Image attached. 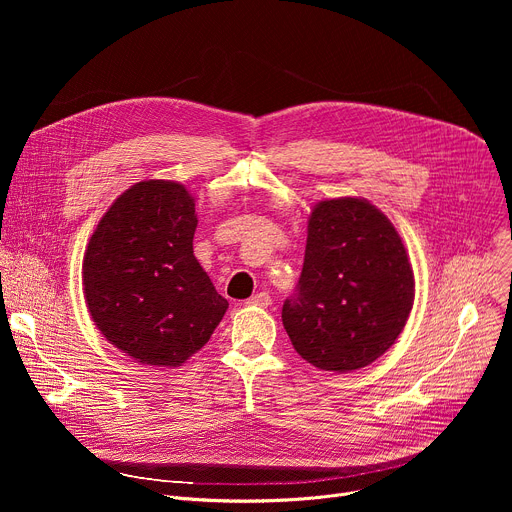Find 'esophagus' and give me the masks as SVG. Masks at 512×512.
<instances>
[{"label":"esophagus","mask_w":512,"mask_h":512,"mask_svg":"<svg viewBox=\"0 0 512 512\" xmlns=\"http://www.w3.org/2000/svg\"><path fill=\"white\" fill-rule=\"evenodd\" d=\"M247 304L257 306V308H267V306H271V296L267 294V291H259V294H255L247 300Z\"/></svg>","instance_id":"34e87169"}]
</instances>
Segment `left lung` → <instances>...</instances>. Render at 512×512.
<instances>
[{
    "instance_id": "left-lung-1",
    "label": "left lung",
    "mask_w": 512,
    "mask_h": 512,
    "mask_svg": "<svg viewBox=\"0 0 512 512\" xmlns=\"http://www.w3.org/2000/svg\"><path fill=\"white\" fill-rule=\"evenodd\" d=\"M415 298L413 269L389 218L364 198L312 208L302 275L281 320L320 371L367 367L397 340Z\"/></svg>"
}]
</instances>
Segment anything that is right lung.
I'll use <instances>...</instances> for the list:
<instances>
[{
  "mask_svg": "<svg viewBox=\"0 0 512 512\" xmlns=\"http://www.w3.org/2000/svg\"><path fill=\"white\" fill-rule=\"evenodd\" d=\"M194 212L182 184L137 182L103 214L85 251L83 287L95 326L150 367H182L229 308L194 257Z\"/></svg>",
  "mask_w": 512,
  "mask_h": 512,
  "instance_id": "right-lung-1",
  "label": "right lung"
}]
</instances>
